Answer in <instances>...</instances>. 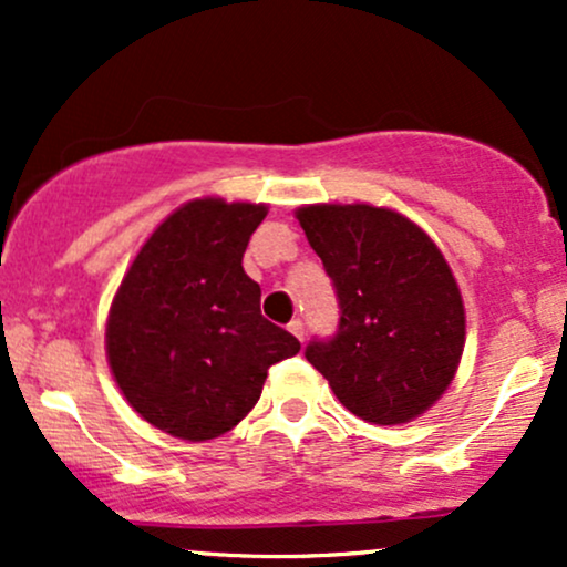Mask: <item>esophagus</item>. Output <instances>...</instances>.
Instances as JSON below:
<instances>
[{"label":"esophagus","mask_w":567,"mask_h":567,"mask_svg":"<svg viewBox=\"0 0 567 567\" xmlns=\"http://www.w3.org/2000/svg\"><path fill=\"white\" fill-rule=\"evenodd\" d=\"M288 330L292 336L298 338V341H303V320H292L290 324H288Z\"/></svg>","instance_id":"1"}]
</instances>
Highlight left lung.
<instances>
[{
  "instance_id": "1",
  "label": "left lung",
  "mask_w": 567,
  "mask_h": 567,
  "mask_svg": "<svg viewBox=\"0 0 567 567\" xmlns=\"http://www.w3.org/2000/svg\"><path fill=\"white\" fill-rule=\"evenodd\" d=\"M298 224L333 279L341 322L306 360L368 424H408L445 394L466 341L458 282L419 224L365 202L303 205Z\"/></svg>"
}]
</instances>
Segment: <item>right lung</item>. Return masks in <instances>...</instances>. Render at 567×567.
<instances>
[{"label": "right lung", "mask_w": 567, "mask_h": 567, "mask_svg": "<svg viewBox=\"0 0 567 567\" xmlns=\"http://www.w3.org/2000/svg\"><path fill=\"white\" fill-rule=\"evenodd\" d=\"M269 207L202 197L171 213L122 277L106 360L130 408L188 442L216 440L250 413L266 373L301 343L261 317L243 269Z\"/></svg>", "instance_id": "add662e5"}]
</instances>
